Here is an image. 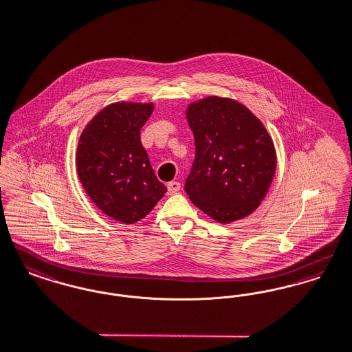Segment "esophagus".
Masks as SVG:
<instances>
[{
	"mask_svg": "<svg viewBox=\"0 0 352 352\" xmlns=\"http://www.w3.org/2000/svg\"><path fill=\"white\" fill-rule=\"evenodd\" d=\"M168 195H175L176 192L180 190V183L179 182H170L168 183Z\"/></svg>",
	"mask_w": 352,
	"mask_h": 352,
	"instance_id": "34e87169",
	"label": "esophagus"
}]
</instances>
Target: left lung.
<instances>
[{"label": "left lung", "instance_id": "1", "mask_svg": "<svg viewBox=\"0 0 352 352\" xmlns=\"http://www.w3.org/2000/svg\"><path fill=\"white\" fill-rule=\"evenodd\" d=\"M186 119L196 147L184 185L190 201L221 223L249 216L276 173L267 131L245 106L219 96L192 103Z\"/></svg>", "mask_w": 352, "mask_h": 352}]
</instances>
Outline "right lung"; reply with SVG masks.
<instances>
[{"mask_svg": "<svg viewBox=\"0 0 352 352\" xmlns=\"http://www.w3.org/2000/svg\"><path fill=\"white\" fill-rule=\"evenodd\" d=\"M152 111L151 103L110 104L87 124L76 149L85 190L103 213L124 223L146 217L167 192L140 142Z\"/></svg>", "mask_w": 352, "mask_h": 352, "instance_id": "obj_1", "label": "right lung"}]
</instances>
